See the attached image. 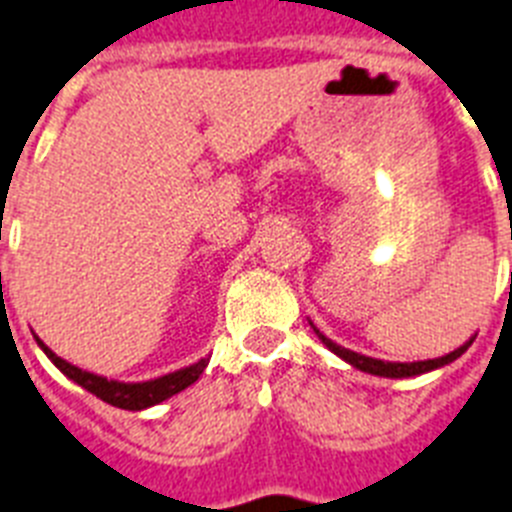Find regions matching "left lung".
<instances>
[{"instance_id": "obj_1", "label": "left lung", "mask_w": 512, "mask_h": 512, "mask_svg": "<svg viewBox=\"0 0 512 512\" xmlns=\"http://www.w3.org/2000/svg\"><path fill=\"white\" fill-rule=\"evenodd\" d=\"M314 327V324H311ZM316 337L327 345L335 356H340L342 361L350 363L353 369L358 371H366V374H374V377H387V379H408V377H418V374H426V371H434V369H442V366H447V363H453L455 358H460L463 353L468 350V345L474 342V337L468 342H463L460 348H455L453 353H447V356L442 358H429V361H413V363H395V361H382V358H369V356H361V353H356V350H348L342 348V345H337V342L329 340L327 335H322L319 329L314 327Z\"/></svg>"}]
</instances>
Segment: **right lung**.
Instances as JSON below:
<instances>
[{
    "label": "right lung",
    "instance_id": "add662e5",
    "mask_svg": "<svg viewBox=\"0 0 512 512\" xmlns=\"http://www.w3.org/2000/svg\"><path fill=\"white\" fill-rule=\"evenodd\" d=\"M36 342L38 348L46 353V358H49L70 382H75L78 387L88 390L91 395L104 400V403L114 405V408H122V411H143V408L159 405L162 400L172 398L177 392H183L185 387H190V384L204 374L206 363H209V358H201V361L190 363L185 369H177L172 371V374H164V377L149 379V382H117V379L99 377V374L78 369L73 363H67L65 358H59L52 348H46L38 337Z\"/></svg>",
    "mask_w": 512,
    "mask_h": 512
}]
</instances>
